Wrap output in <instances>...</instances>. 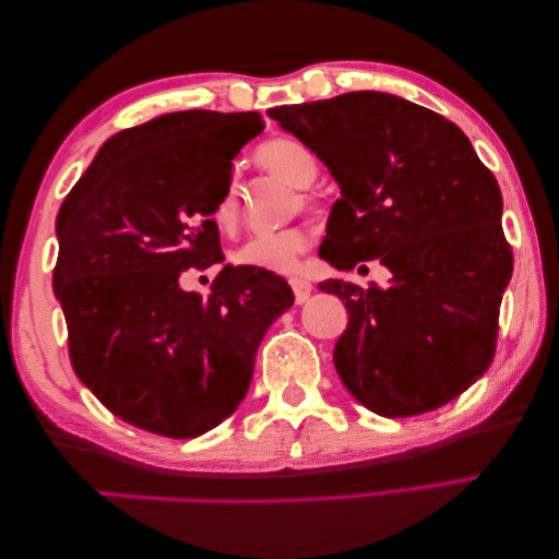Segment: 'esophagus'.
<instances>
[{"label":"esophagus","instance_id":"obj_1","mask_svg":"<svg viewBox=\"0 0 559 559\" xmlns=\"http://www.w3.org/2000/svg\"><path fill=\"white\" fill-rule=\"evenodd\" d=\"M289 285H292V292H295V301H297V305H305V301L309 299V295H312V285H309L307 280L292 277Z\"/></svg>","mask_w":559,"mask_h":559}]
</instances>
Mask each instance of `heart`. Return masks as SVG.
Returning <instances> with one entry per match:
<instances>
[{
  "instance_id": "obj_1",
  "label": "heart",
  "mask_w": 559,
  "mask_h": 559,
  "mask_svg": "<svg viewBox=\"0 0 559 559\" xmlns=\"http://www.w3.org/2000/svg\"><path fill=\"white\" fill-rule=\"evenodd\" d=\"M254 160H258L264 170L274 173V176H280L282 180H287L289 186L297 188H307L319 173L314 153L309 151L305 143H299L295 139L264 141L262 145H258V151H254ZM297 203L301 207L312 203L307 190H299ZM237 215H240V200H237V190L233 182H227L213 210V217L217 227L230 230L237 223ZM307 235L297 230V227H292V230L250 235L242 245L235 247L230 258L235 264H240V267L285 274L297 267V260L307 252Z\"/></svg>"
}]
</instances>
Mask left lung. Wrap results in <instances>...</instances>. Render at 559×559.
I'll return each mask as SVG.
<instances>
[{
  "instance_id": "1",
  "label": "left lung",
  "mask_w": 559,
  "mask_h": 559,
  "mask_svg": "<svg viewBox=\"0 0 559 559\" xmlns=\"http://www.w3.org/2000/svg\"><path fill=\"white\" fill-rule=\"evenodd\" d=\"M317 153L342 198L322 260H379L391 285L326 280L349 326L334 366L356 401L386 418L441 408L488 371L512 274L498 180L459 126L379 91L270 108ZM364 272V267H359Z\"/></svg>"
}]
</instances>
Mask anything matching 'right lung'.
<instances>
[{
  "label": "right lung",
  "instance_id": "1",
  "mask_svg": "<svg viewBox=\"0 0 559 559\" xmlns=\"http://www.w3.org/2000/svg\"><path fill=\"white\" fill-rule=\"evenodd\" d=\"M260 114L178 111L108 139L57 215L53 295L76 377L143 431L195 438L233 414L264 332L295 305L277 274L219 270L203 299L186 270L223 262L215 219Z\"/></svg>",
  "mask_w": 559,
  "mask_h": 559
}]
</instances>
